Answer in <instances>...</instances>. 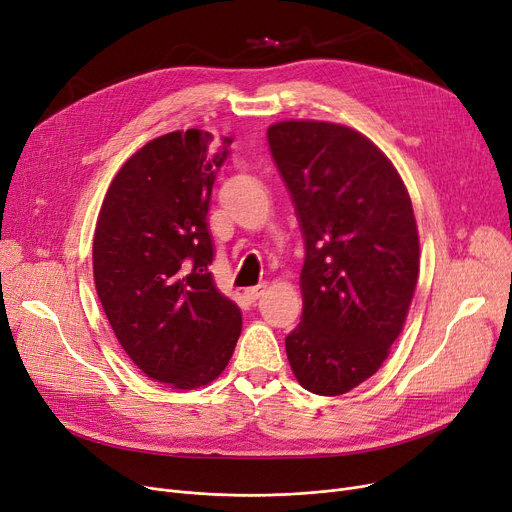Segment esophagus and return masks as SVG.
Segmentation results:
<instances>
[{
	"mask_svg": "<svg viewBox=\"0 0 512 512\" xmlns=\"http://www.w3.org/2000/svg\"><path fill=\"white\" fill-rule=\"evenodd\" d=\"M263 290H265V284H259V286H249V288H245V297H247V301H251V303H255L261 294H263Z\"/></svg>",
	"mask_w": 512,
	"mask_h": 512,
	"instance_id": "34e87169",
	"label": "esophagus"
}]
</instances>
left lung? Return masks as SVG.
<instances>
[{"mask_svg": "<svg viewBox=\"0 0 512 512\" xmlns=\"http://www.w3.org/2000/svg\"><path fill=\"white\" fill-rule=\"evenodd\" d=\"M305 238L301 324L286 336L299 384L321 396L357 388L386 361L419 276L411 197L361 132L315 120L267 128Z\"/></svg>", "mask_w": 512, "mask_h": 512, "instance_id": "obj_1", "label": "left lung"}]
</instances>
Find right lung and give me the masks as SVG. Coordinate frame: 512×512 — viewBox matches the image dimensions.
Returning <instances> with one entry per match:
<instances>
[{
  "mask_svg": "<svg viewBox=\"0 0 512 512\" xmlns=\"http://www.w3.org/2000/svg\"><path fill=\"white\" fill-rule=\"evenodd\" d=\"M230 143L197 128L153 139L112 180L95 228V288L118 342L147 378L180 390L218 378L242 330L209 272L207 211Z\"/></svg>",
  "mask_w": 512,
  "mask_h": 512,
  "instance_id": "right-lung-1",
  "label": "right lung"
}]
</instances>
